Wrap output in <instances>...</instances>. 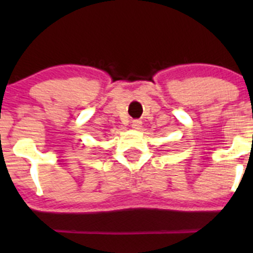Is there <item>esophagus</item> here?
<instances>
[{
	"mask_svg": "<svg viewBox=\"0 0 253 253\" xmlns=\"http://www.w3.org/2000/svg\"><path fill=\"white\" fill-rule=\"evenodd\" d=\"M132 127H133L134 129H139L142 127V121L141 120H133L132 121Z\"/></svg>",
	"mask_w": 253,
	"mask_h": 253,
	"instance_id": "obj_1",
	"label": "esophagus"
}]
</instances>
